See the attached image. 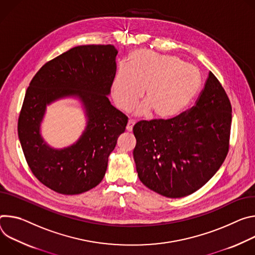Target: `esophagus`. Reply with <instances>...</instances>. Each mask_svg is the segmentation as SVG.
Masks as SVG:
<instances>
[{"mask_svg":"<svg viewBox=\"0 0 255 255\" xmlns=\"http://www.w3.org/2000/svg\"><path fill=\"white\" fill-rule=\"evenodd\" d=\"M133 126H134V122L133 121H128V125H127V130L128 131H131Z\"/></svg>","mask_w":255,"mask_h":255,"instance_id":"esophagus-1","label":"esophagus"}]
</instances>
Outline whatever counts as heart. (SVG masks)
I'll use <instances>...</instances> for the list:
<instances>
[{
  "instance_id": "obj_1",
  "label": "heart",
  "mask_w": 255,
  "mask_h": 255,
  "mask_svg": "<svg viewBox=\"0 0 255 255\" xmlns=\"http://www.w3.org/2000/svg\"><path fill=\"white\" fill-rule=\"evenodd\" d=\"M201 84L199 70L177 56L136 50L131 53L128 66L118 68L111 95L121 110L129 111L144 91L145 103L135 110V115L142 117L151 111L155 119L168 121L188 107Z\"/></svg>"
}]
</instances>
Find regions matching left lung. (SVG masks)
<instances>
[{
	"mask_svg": "<svg viewBox=\"0 0 255 255\" xmlns=\"http://www.w3.org/2000/svg\"><path fill=\"white\" fill-rule=\"evenodd\" d=\"M231 122L229 98L210 72L200 98L187 113L134 125L133 159L139 180L170 199L200 189L227 156Z\"/></svg>",
	"mask_w": 255,
	"mask_h": 255,
	"instance_id": "left-lung-1",
	"label": "left lung"
}]
</instances>
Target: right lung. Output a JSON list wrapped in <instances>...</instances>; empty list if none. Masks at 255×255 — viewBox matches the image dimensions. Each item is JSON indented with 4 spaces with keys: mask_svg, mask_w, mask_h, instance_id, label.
<instances>
[{
    "mask_svg": "<svg viewBox=\"0 0 255 255\" xmlns=\"http://www.w3.org/2000/svg\"><path fill=\"white\" fill-rule=\"evenodd\" d=\"M118 52L111 44L75 46L42 66L26 91L18 121L21 147L35 177L55 192L79 194L98 185L125 132L128 118L108 99ZM68 98L80 103L87 126L75 143L53 148L41 124L47 106Z\"/></svg>",
    "mask_w": 255,
    "mask_h": 255,
    "instance_id": "add662e5",
    "label": "right lung"
}]
</instances>
